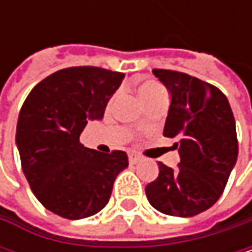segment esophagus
<instances>
[{"label":"esophagus","instance_id":"1","mask_svg":"<svg viewBox=\"0 0 252 252\" xmlns=\"http://www.w3.org/2000/svg\"><path fill=\"white\" fill-rule=\"evenodd\" d=\"M128 159H129V162H131V163H135V162H138V160L141 159V156H140L138 153L129 152V153H128Z\"/></svg>","mask_w":252,"mask_h":252}]
</instances>
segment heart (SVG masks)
<instances>
[{
  "instance_id": "1",
  "label": "heart",
  "mask_w": 252,
  "mask_h": 252,
  "mask_svg": "<svg viewBox=\"0 0 252 252\" xmlns=\"http://www.w3.org/2000/svg\"><path fill=\"white\" fill-rule=\"evenodd\" d=\"M138 96L144 102V105L147 106V105H152L160 99H165L166 92L156 81H144L143 84L138 86Z\"/></svg>"
}]
</instances>
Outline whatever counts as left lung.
<instances>
[{
    "instance_id": "obj_1",
    "label": "left lung",
    "mask_w": 252,
    "mask_h": 252,
    "mask_svg": "<svg viewBox=\"0 0 252 252\" xmlns=\"http://www.w3.org/2000/svg\"><path fill=\"white\" fill-rule=\"evenodd\" d=\"M171 93L163 135L176 138L175 169L159 162V176L146 187L160 213L191 218L222 195L238 158L235 118L227 97L213 84L172 70H153Z\"/></svg>"
}]
</instances>
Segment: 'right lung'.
Here are the masks:
<instances>
[{
    "label": "right lung",
    "instance_id": "obj_1",
    "mask_svg": "<svg viewBox=\"0 0 252 252\" xmlns=\"http://www.w3.org/2000/svg\"><path fill=\"white\" fill-rule=\"evenodd\" d=\"M124 74L99 67H70L37 83L19 114L16 144L36 198L52 213L84 219L109 201L115 178L128 166L123 150L84 147L89 120H102Z\"/></svg>",
    "mask_w": 252,
    "mask_h": 252
}]
</instances>
